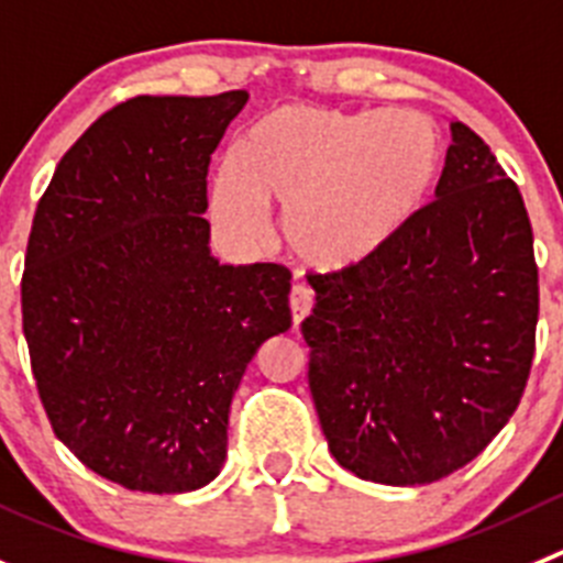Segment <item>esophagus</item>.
I'll return each instance as SVG.
<instances>
[{
    "label": "esophagus",
    "mask_w": 563,
    "mask_h": 563,
    "mask_svg": "<svg viewBox=\"0 0 563 563\" xmlns=\"http://www.w3.org/2000/svg\"><path fill=\"white\" fill-rule=\"evenodd\" d=\"M288 306H291L294 324L299 328V322H302V319H306L313 308V291L306 286H294L291 297H288Z\"/></svg>",
    "instance_id": "esophagus-1"
}]
</instances>
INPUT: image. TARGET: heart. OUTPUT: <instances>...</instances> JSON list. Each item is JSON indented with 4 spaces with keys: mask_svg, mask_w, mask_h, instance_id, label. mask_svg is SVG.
<instances>
[{
    "mask_svg": "<svg viewBox=\"0 0 563 563\" xmlns=\"http://www.w3.org/2000/svg\"><path fill=\"white\" fill-rule=\"evenodd\" d=\"M448 172V141L417 110L283 104L241 133L213 180L210 208L241 244L269 239V208L311 269L369 264L430 210Z\"/></svg>",
    "mask_w": 563,
    "mask_h": 563,
    "instance_id": "obj_1",
    "label": "heart"
}]
</instances>
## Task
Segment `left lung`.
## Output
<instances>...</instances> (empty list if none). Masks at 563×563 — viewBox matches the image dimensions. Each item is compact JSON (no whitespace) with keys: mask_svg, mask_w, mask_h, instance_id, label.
<instances>
[{"mask_svg":"<svg viewBox=\"0 0 563 563\" xmlns=\"http://www.w3.org/2000/svg\"><path fill=\"white\" fill-rule=\"evenodd\" d=\"M439 199L369 264L313 275L308 386L333 459L386 486L470 464L522 400L539 269L517 183L450 122Z\"/></svg>","mask_w":563,"mask_h":563,"instance_id":"left-lung-1","label":"left lung"}]
</instances>
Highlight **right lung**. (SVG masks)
<instances>
[{
    "label": "right lung",
    "instance_id": "obj_1",
    "mask_svg": "<svg viewBox=\"0 0 563 563\" xmlns=\"http://www.w3.org/2000/svg\"><path fill=\"white\" fill-rule=\"evenodd\" d=\"M246 91L133 97L60 157L35 210L21 324L52 430L97 475L194 492L228 455L230 402L291 328V272L210 255L208 166Z\"/></svg>",
    "mask_w": 563,
    "mask_h": 563
}]
</instances>
